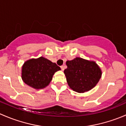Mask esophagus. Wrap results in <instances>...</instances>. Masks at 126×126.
<instances>
[{
    "label": "esophagus",
    "mask_w": 126,
    "mask_h": 126,
    "mask_svg": "<svg viewBox=\"0 0 126 126\" xmlns=\"http://www.w3.org/2000/svg\"><path fill=\"white\" fill-rule=\"evenodd\" d=\"M61 69H62V71L64 70V66H63V65L61 66Z\"/></svg>",
    "instance_id": "1"
}]
</instances>
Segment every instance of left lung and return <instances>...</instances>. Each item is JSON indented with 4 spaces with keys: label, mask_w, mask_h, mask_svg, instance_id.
<instances>
[{
    "label": "left lung",
    "mask_w": 126,
    "mask_h": 126,
    "mask_svg": "<svg viewBox=\"0 0 126 126\" xmlns=\"http://www.w3.org/2000/svg\"><path fill=\"white\" fill-rule=\"evenodd\" d=\"M68 68L64 73L67 83L73 91L79 93L87 92L97 85L102 76V71L94 61L76 57L66 62Z\"/></svg>",
    "instance_id": "left-lung-1"
}]
</instances>
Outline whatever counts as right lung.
<instances>
[{
  "instance_id": "add662e5",
  "label": "right lung",
  "mask_w": 126,
  "mask_h": 126,
  "mask_svg": "<svg viewBox=\"0 0 126 126\" xmlns=\"http://www.w3.org/2000/svg\"><path fill=\"white\" fill-rule=\"evenodd\" d=\"M60 70V68L56 63L40 57L24 62L22 66L21 77L25 84L39 90L49 85L55 72Z\"/></svg>"
}]
</instances>
